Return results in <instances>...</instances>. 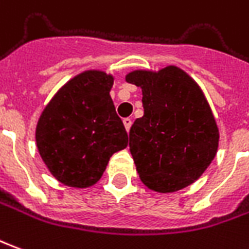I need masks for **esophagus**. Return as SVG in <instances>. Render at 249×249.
<instances>
[{"label":"esophagus","mask_w":249,"mask_h":249,"mask_svg":"<svg viewBox=\"0 0 249 249\" xmlns=\"http://www.w3.org/2000/svg\"><path fill=\"white\" fill-rule=\"evenodd\" d=\"M123 123H124L125 129H126V130H129V129H130V125H132V120L128 119V117H126V119L123 120Z\"/></svg>","instance_id":"obj_1"}]
</instances>
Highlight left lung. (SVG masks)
<instances>
[{"mask_svg":"<svg viewBox=\"0 0 249 249\" xmlns=\"http://www.w3.org/2000/svg\"><path fill=\"white\" fill-rule=\"evenodd\" d=\"M126 82L142 91L144 116L129 130V149L142 182L159 193L191 185L214 159L218 128L196 81L175 66L136 70Z\"/></svg>","mask_w":249,"mask_h":249,"instance_id":"1","label":"left lung"}]
</instances>
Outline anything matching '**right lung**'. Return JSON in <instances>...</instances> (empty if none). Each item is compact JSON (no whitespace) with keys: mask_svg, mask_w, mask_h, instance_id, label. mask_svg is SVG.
<instances>
[{"mask_svg":"<svg viewBox=\"0 0 249 249\" xmlns=\"http://www.w3.org/2000/svg\"><path fill=\"white\" fill-rule=\"evenodd\" d=\"M113 76L98 70L74 76L43 110L36 144L50 173L70 187L97 183L114 152L128 145V133L116 113Z\"/></svg>","mask_w":249,"mask_h":249,"instance_id":"add662e5","label":"right lung"}]
</instances>
